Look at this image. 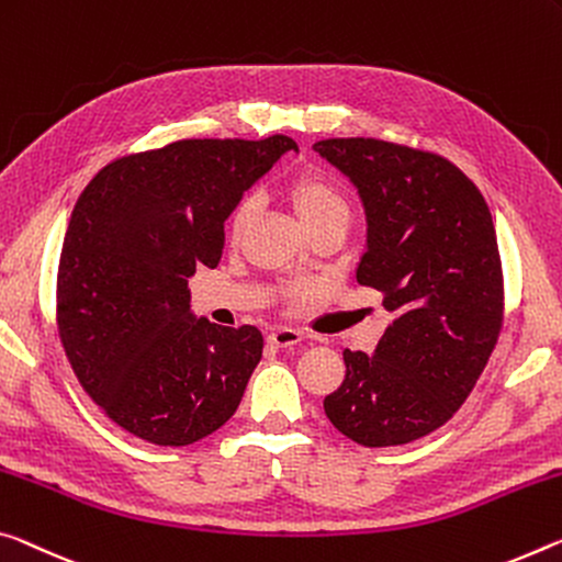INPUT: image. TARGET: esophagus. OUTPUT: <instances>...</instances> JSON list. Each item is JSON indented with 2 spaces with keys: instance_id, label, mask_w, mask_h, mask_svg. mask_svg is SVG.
I'll list each match as a JSON object with an SVG mask.
<instances>
[{
  "instance_id": "esophagus-1",
  "label": "esophagus",
  "mask_w": 562,
  "mask_h": 562,
  "mask_svg": "<svg viewBox=\"0 0 562 562\" xmlns=\"http://www.w3.org/2000/svg\"><path fill=\"white\" fill-rule=\"evenodd\" d=\"M305 340L302 337L300 329H292V327H274L270 335H267V342H270L272 347H292Z\"/></svg>"
}]
</instances>
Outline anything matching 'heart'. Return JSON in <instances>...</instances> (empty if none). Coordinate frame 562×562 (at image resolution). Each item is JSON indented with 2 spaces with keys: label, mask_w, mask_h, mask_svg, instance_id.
<instances>
[{
  "label": "heart",
  "mask_w": 562,
  "mask_h": 562,
  "mask_svg": "<svg viewBox=\"0 0 562 562\" xmlns=\"http://www.w3.org/2000/svg\"><path fill=\"white\" fill-rule=\"evenodd\" d=\"M290 202L310 233L323 227H345L350 225V202L329 177L323 172H302L290 182ZM257 204L252 198L239 200L227 220V233L233 239H239L247 227L252 225Z\"/></svg>",
  "instance_id": "heart-1"
}]
</instances>
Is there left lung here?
Masks as SVG:
<instances>
[{
    "instance_id": "left-lung-1",
    "label": "left lung",
    "mask_w": 562,
    "mask_h": 562,
    "mask_svg": "<svg viewBox=\"0 0 562 562\" xmlns=\"http://www.w3.org/2000/svg\"><path fill=\"white\" fill-rule=\"evenodd\" d=\"M358 187L368 249L358 282L393 315L375 352L345 350L325 415L345 438H425L473 393L503 329V265L487 202L450 159L372 137L315 142Z\"/></svg>"
}]
</instances>
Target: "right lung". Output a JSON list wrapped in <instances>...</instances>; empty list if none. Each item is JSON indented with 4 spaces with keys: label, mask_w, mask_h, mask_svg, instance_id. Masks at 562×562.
<instances>
[{
    "label": "right lung",
    "mask_w": 562,
    "mask_h": 562,
    "mask_svg": "<svg viewBox=\"0 0 562 562\" xmlns=\"http://www.w3.org/2000/svg\"><path fill=\"white\" fill-rule=\"evenodd\" d=\"M288 149L284 135L180 139L114 159L79 194L59 257V340L85 393L137 438L182 448L235 415L262 333L194 317L187 280L217 267L229 212Z\"/></svg>",
    "instance_id": "obj_1"
}]
</instances>
